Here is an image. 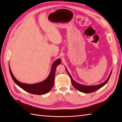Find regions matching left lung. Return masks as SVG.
Returning a JSON list of instances; mask_svg holds the SVG:
<instances>
[{
	"mask_svg": "<svg viewBox=\"0 0 122 122\" xmlns=\"http://www.w3.org/2000/svg\"><path fill=\"white\" fill-rule=\"evenodd\" d=\"M66 70L67 74H68V75L70 76V77L71 78V83H72L73 86H74V88L76 89L77 90H78V91L82 92L83 93H90L94 92L97 91V90L99 89L100 88H101L102 87L104 86H105L106 84L107 83V82L108 81V80H109V78H110L111 73H112V71H111V72L110 73V75H109V76L108 78V79L106 80L104 82H103L102 83L100 84V85H97V86H84V85H80V84H79V83L76 82L73 80V78L71 77V75L70 74V73H68V71H67V70L66 69Z\"/></svg>",
	"mask_w": 122,
	"mask_h": 122,
	"instance_id": "8db88e82",
	"label": "left lung"
}]
</instances>
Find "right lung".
Segmentation results:
<instances>
[{
	"instance_id": "1",
	"label": "right lung",
	"mask_w": 122,
	"mask_h": 122,
	"mask_svg": "<svg viewBox=\"0 0 122 122\" xmlns=\"http://www.w3.org/2000/svg\"><path fill=\"white\" fill-rule=\"evenodd\" d=\"M61 63V60L60 59L55 61L52 64L51 73L49 75L47 78L42 82L33 84V85H28V84L20 82L13 76L10 68V66H9V71H10L11 76L13 81L20 88L27 92L33 94L43 95L48 93L52 88L54 85L55 75L56 68Z\"/></svg>"
}]
</instances>
